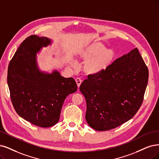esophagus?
<instances>
[{"mask_svg":"<svg viewBox=\"0 0 159 159\" xmlns=\"http://www.w3.org/2000/svg\"><path fill=\"white\" fill-rule=\"evenodd\" d=\"M75 81H76V84H77L78 88H79L80 85L81 83H82V80H81L80 78H76V79H75Z\"/></svg>","mask_w":159,"mask_h":159,"instance_id":"esophagus-1","label":"esophagus"}]
</instances>
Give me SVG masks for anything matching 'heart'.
Returning <instances> with one entry per match:
<instances>
[{"mask_svg": "<svg viewBox=\"0 0 159 159\" xmlns=\"http://www.w3.org/2000/svg\"><path fill=\"white\" fill-rule=\"evenodd\" d=\"M79 57L86 61L84 70L86 73L98 74L111 66L116 57V52L112 48L107 49L103 43L96 41L82 49Z\"/></svg>", "mask_w": 159, "mask_h": 159, "instance_id": "obj_1", "label": "heart"}]
</instances>
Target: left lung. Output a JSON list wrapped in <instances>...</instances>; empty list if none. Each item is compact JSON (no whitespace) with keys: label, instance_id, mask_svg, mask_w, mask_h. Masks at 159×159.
<instances>
[{"label":"left lung","instance_id":"8db88e82","mask_svg":"<svg viewBox=\"0 0 159 159\" xmlns=\"http://www.w3.org/2000/svg\"><path fill=\"white\" fill-rule=\"evenodd\" d=\"M148 77L137 48L116 59L103 72L88 76L80 91L86 99L89 125L106 131L131 119L142 104Z\"/></svg>","mask_w":159,"mask_h":159}]
</instances>
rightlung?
<instances>
[{
	"label": "right lung",
	"mask_w": 159,
	"mask_h": 159,
	"mask_svg": "<svg viewBox=\"0 0 159 159\" xmlns=\"http://www.w3.org/2000/svg\"><path fill=\"white\" fill-rule=\"evenodd\" d=\"M51 43L46 37H28L16 52L8 69L7 83L16 113L43 128L56 124L65 99L77 90L73 78H65L56 70L48 73L39 69L37 54Z\"/></svg>",
	"instance_id": "obj_1"
}]
</instances>
